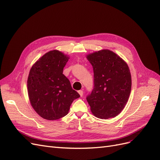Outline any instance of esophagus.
<instances>
[{
    "instance_id": "obj_1",
    "label": "esophagus",
    "mask_w": 160,
    "mask_h": 160,
    "mask_svg": "<svg viewBox=\"0 0 160 160\" xmlns=\"http://www.w3.org/2000/svg\"><path fill=\"white\" fill-rule=\"evenodd\" d=\"M78 93H79V95H80L81 97L83 96V91H82V90H79V91H78Z\"/></svg>"
}]
</instances>
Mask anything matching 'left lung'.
Here are the masks:
<instances>
[{"label": "left lung", "instance_id": "8db88e82", "mask_svg": "<svg viewBox=\"0 0 160 160\" xmlns=\"http://www.w3.org/2000/svg\"><path fill=\"white\" fill-rule=\"evenodd\" d=\"M86 58L94 73V88L87 98L91 112L99 119L115 118L125 107L132 89L127 62L109 49L89 53Z\"/></svg>", "mask_w": 160, "mask_h": 160}]
</instances>
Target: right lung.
Returning <instances> with one entry per match:
<instances>
[{
    "instance_id": "obj_1",
    "label": "right lung",
    "mask_w": 160,
    "mask_h": 160,
    "mask_svg": "<svg viewBox=\"0 0 160 160\" xmlns=\"http://www.w3.org/2000/svg\"><path fill=\"white\" fill-rule=\"evenodd\" d=\"M69 56L58 50L46 52L34 63L27 79L28 95L37 113L57 120L69 113L73 100L80 95L62 74Z\"/></svg>"
}]
</instances>
